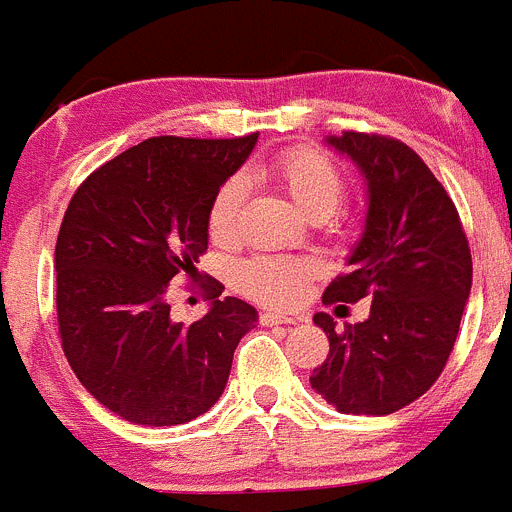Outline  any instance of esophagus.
I'll list each match as a JSON object with an SVG mask.
<instances>
[{
	"label": "esophagus",
	"mask_w": 512,
	"mask_h": 512,
	"mask_svg": "<svg viewBox=\"0 0 512 512\" xmlns=\"http://www.w3.org/2000/svg\"><path fill=\"white\" fill-rule=\"evenodd\" d=\"M300 321V318H295V315H285V313H272V310H262L260 313V323L262 326H288V323H295Z\"/></svg>",
	"instance_id": "1"
}]
</instances>
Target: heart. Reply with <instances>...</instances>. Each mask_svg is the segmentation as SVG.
I'll list each match as a JSON object with an SVG mask.
<instances>
[{
  "label": "heart",
  "mask_w": 512,
  "mask_h": 512,
  "mask_svg": "<svg viewBox=\"0 0 512 512\" xmlns=\"http://www.w3.org/2000/svg\"><path fill=\"white\" fill-rule=\"evenodd\" d=\"M252 181L275 184L308 219H328L346 194V176L341 166L326 154L310 148H290L267 164L250 171ZM247 199V184L240 176L224 181L209 204L207 227L217 245H229L237 237L240 214ZM310 265L285 257H255L237 267V283L245 293L267 303H290L300 295Z\"/></svg>",
  "instance_id": "heart-1"
}]
</instances>
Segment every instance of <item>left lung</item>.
I'll list each match as a JSON object with an SVG mask.
<instances>
[{
  "label": "left lung",
  "mask_w": 512,
  "mask_h": 512,
  "mask_svg": "<svg viewBox=\"0 0 512 512\" xmlns=\"http://www.w3.org/2000/svg\"><path fill=\"white\" fill-rule=\"evenodd\" d=\"M326 143L364 176L366 224L323 300L371 295V313L343 331L328 313L313 315L331 353L310 386L341 414L384 417L442 374L470 298V247L450 194L407 143L356 131Z\"/></svg>",
  "instance_id": "obj_1"
}]
</instances>
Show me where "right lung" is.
<instances>
[{
    "instance_id": "right-lung-1",
    "label": "right lung",
    "mask_w": 512,
    "mask_h": 512,
    "mask_svg": "<svg viewBox=\"0 0 512 512\" xmlns=\"http://www.w3.org/2000/svg\"><path fill=\"white\" fill-rule=\"evenodd\" d=\"M245 138L159 136L78 186L55 245L57 323L70 369L105 409L143 427L202 417L227 386L234 348L257 323L209 283L207 315L171 321L169 283L197 275L219 186L252 154Z\"/></svg>"
}]
</instances>
